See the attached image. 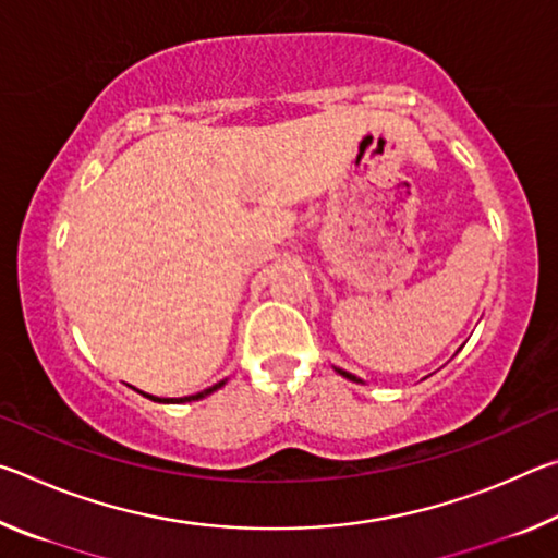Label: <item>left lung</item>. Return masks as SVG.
<instances>
[{
    "label": "left lung",
    "mask_w": 558,
    "mask_h": 558,
    "mask_svg": "<svg viewBox=\"0 0 558 558\" xmlns=\"http://www.w3.org/2000/svg\"><path fill=\"white\" fill-rule=\"evenodd\" d=\"M335 372H337V374H342V376H344V379H349V381H354V384H364L362 379H359V376H354V374H349V372H344V369H337V366H335Z\"/></svg>",
    "instance_id": "obj_1"
}]
</instances>
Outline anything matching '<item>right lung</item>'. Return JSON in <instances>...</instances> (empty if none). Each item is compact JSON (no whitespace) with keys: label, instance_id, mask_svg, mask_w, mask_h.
I'll use <instances>...</instances> for the list:
<instances>
[{"label":"right lung","instance_id":"right-lung-1","mask_svg":"<svg viewBox=\"0 0 558 558\" xmlns=\"http://www.w3.org/2000/svg\"><path fill=\"white\" fill-rule=\"evenodd\" d=\"M223 384H226V379H223V381H219V384L209 386V389H204V391H199V393H194V396H184V399H179V401H167V399L162 401V399H157V396H149V399L157 401V403H186V401H199V399H206V396H211L214 391H219Z\"/></svg>","mask_w":558,"mask_h":558}]
</instances>
